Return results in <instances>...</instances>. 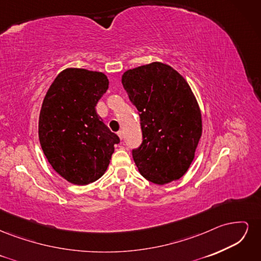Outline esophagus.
Returning a JSON list of instances; mask_svg holds the SVG:
<instances>
[{
	"mask_svg": "<svg viewBox=\"0 0 261 261\" xmlns=\"http://www.w3.org/2000/svg\"><path fill=\"white\" fill-rule=\"evenodd\" d=\"M117 136L120 137V139L122 140L123 139V132L122 130H120V132H117Z\"/></svg>",
	"mask_w": 261,
	"mask_h": 261,
	"instance_id": "esophagus-1",
	"label": "esophagus"
}]
</instances>
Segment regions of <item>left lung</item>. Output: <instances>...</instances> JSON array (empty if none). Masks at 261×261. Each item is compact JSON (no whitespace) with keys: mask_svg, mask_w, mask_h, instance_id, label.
Listing matches in <instances>:
<instances>
[{"mask_svg":"<svg viewBox=\"0 0 261 261\" xmlns=\"http://www.w3.org/2000/svg\"><path fill=\"white\" fill-rule=\"evenodd\" d=\"M122 84L140 116L143 143L133 150L140 174L158 185L180 178L194 160L202 133L191 87L160 62L126 70Z\"/></svg>","mask_w":261,"mask_h":261,"instance_id":"left-lung-1","label":"left lung"}]
</instances>
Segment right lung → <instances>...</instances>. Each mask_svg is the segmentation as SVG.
<instances>
[{"mask_svg": "<svg viewBox=\"0 0 261 261\" xmlns=\"http://www.w3.org/2000/svg\"><path fill=\"white\" fill-rule=\"evenodd\" d=\"M109 88L108 77L84 68H66L46 92L39 116V140L55 172L75 185L97 180L107 171L116 134L97 114Z\"/></svg>", "mask_w": 261, "mask_h": 261, "instance_id": "1", "label": "right lung"}]
</instances>
